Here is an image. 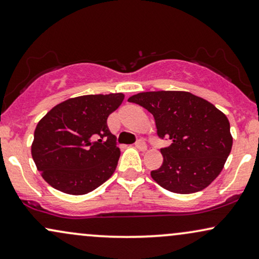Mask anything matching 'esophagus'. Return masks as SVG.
<instances>
[{
    "label": "esophagus",
    "mask_w": 259,
    "mask_h": 259,
    "mask_svg": "<svg viewBox=\"0 0 259 259\" xmlns=\"http://www.w3.org/2000/svg\"><path fill=\"white\" fill-rule=\"evenodd\" d=\"M136 148L139 149L140 151H145V150L148 149V145H146V143L144 142V140L139 139L136 142Z\"/></svg>",
    "instance_id": "obj_1"
}]
</instances>
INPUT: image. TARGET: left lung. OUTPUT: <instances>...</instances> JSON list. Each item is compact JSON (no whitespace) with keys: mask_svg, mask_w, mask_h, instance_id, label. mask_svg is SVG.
<instances>
[{"mask_svg":"<svg viewBox=\"0 0 259 259\" xmlns=\"http://www.w3.org/2000/svg\"><path fill=\"white\" fill-rule=\"evenodd\" d=\"M128 102L151 113L158 138L170 140L161 149L163 163L151 171L159 186L188 194L204 190L219 177L233 138L227 116L215 105L185 91L142 92Z\"/></svg>","mask_w":259,"mask_h":259,"instance_id":"left-lung-1","label":"left lung"}]
</instances>
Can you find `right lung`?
<instances>
[{
    "mask_svg": "<svg viewBox=\"0 0 259 259\" xmlns=\"http://www.w3.org/2000/svg\"><path fill=\"white\" fill-rule=\"evenodd\" d=\"M123 98L122 94L69 98L38 122L31 152L50 186L63 193L85 194L113 175L120 150L107 119Z\"/></svg>",
    "mask_w": 259,
    "mask_h": 259,
    "instance_id": "obj_1",
    "label": "right lung"
}]
</instances>
